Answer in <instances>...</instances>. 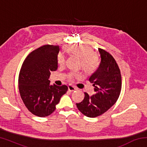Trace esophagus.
<instances>
[{"mask_svg":"<svg viewBox=\"0 0 147 147\" xmlns=\"http://www.w3.org/2000/svg\"><path fill=\"white\" fill-rule=\"evenodd\" d=\"M68 89H69V91H75L76 89L74 86L69 85V86H68Z\"/></svg>","mask_w":147,"mask_h":147,"instance_id":"obj_1","label":"esophagus"}]
</instances>
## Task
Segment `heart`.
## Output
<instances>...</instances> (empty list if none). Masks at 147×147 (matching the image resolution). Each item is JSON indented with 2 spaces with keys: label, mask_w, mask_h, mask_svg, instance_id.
<instances>
[{
  "label": "heart",
  "mask_w": 147,
  "mask_h": 147,
  "mask_svg": "<svg viewBox=\"0 0 147 147\" xmlns=\"http://www.w3.org/2000/svg\"><path fill=\"white\" fill-rule=\"evenodd\" d=\"M65 50L68 53L74 54L80 58L81 65L83 70L86 73H91L96 70L99 63L98 57L93 53V50L85 45H67L65 47ZM65 61V56L62 53H59L57 58L58 64L63 65ZM80 76V74L71 73L69 74L68 78L72 80L74 77Z\"/></svg>",
  "instance_id": "obj_1"
}]
</instances>
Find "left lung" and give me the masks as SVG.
I'll list each match as a JSON object with an SVG mask.
<instances>
[{
    "label": "left lung",
    "instance_id": "1",
    "mask_svg": "<svg viewBox=\"0 0 147 147\" xmlns=\"http://www.w3.org/2000/svg\"><path fill=\"white\" fill-rule=\"evenodd\" d=\"M101 61L89 80L94 87L95 94L85 96L76 103L79 111L88 117H96L105 113L115 104L121 91V74L115 59L108 52L98 49Z\"/></svg>",
    "mask_w": 147,
    "mask_h": 147
}]
</instances>
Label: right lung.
Instances as JSON below:
<instances>
[{"instance_id":"obj_1","label":"right lung","mask_w":147,"mask_h":147,"mask_svg":"<svg viewBox=\"0 0 147 147\" xmlns=\"http://www.w3.org/2000/svg\"><path fill=\"white\" fill-rule=\"evenodd\" d=\"M59 46L46 45L34 50L24 59L19 75L20 95L34 115L45 117L53 113L67 86L50 84L51 72L58 69Z\"/></svg>"}]
</instances>
